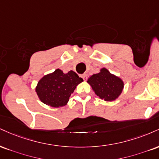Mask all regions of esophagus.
I'll use <instances>...</instances> for the list:
<instances>
[{
	"mask_svg": "<svg viewBox=\"0 0 159 159\" xmlns=\"http://www.w3.org/2000/svg\"><path fill=\"white\" fill-rule=\"evenodd\" d=\"M81 78H83L84 79V81H87V75L86 74H83V75H81Z\"/></svg>",
	"mask_w": 159,
	"mask_h": 159,
	"instance_id": "esophagus-1",
	"label": "esophagus"
}]
</instances>
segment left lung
I'll list each match as a JSON object with an SVG mask.
<instances>
[{
    "mask_svg": "<svg viewBox=\"0 0 159 159\" xmlns=\"http://www.w3.org/2000/svg\"><path fill=\"white\" fill-rule=\"evenodd\" d=\"M95 95L105 101H113L121 94L124 87L123 80L112 74L107 68L101 69L98 73L93 74L88 78Z\"/></svg>",
    "mask_w": 159,
    "mask_h": 159,
    "instance_id": "left-lung-1",
    "label": "left lung"
}]
</instances>
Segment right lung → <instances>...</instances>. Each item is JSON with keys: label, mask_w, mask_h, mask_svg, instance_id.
I'll use <instances>...</instances> for the list:
<instances>
[{"label": "right lung", "mask_w": 159, "mask_h": 159, "mask_svg": "<svg viewBox=\"0 0 159 159\" xmlns=\"http://www.w3.org/2000/svg\"><path fill=\"white\" fill-rule=\"evenodd\" d=\"M82 81L83 79L72 70L64 73L60 69H56L39 80L35 92L41 102L58 108L67 104L70 95Z\"/></svg>", "instance_id": "right-lung-1"}]
</instances>
